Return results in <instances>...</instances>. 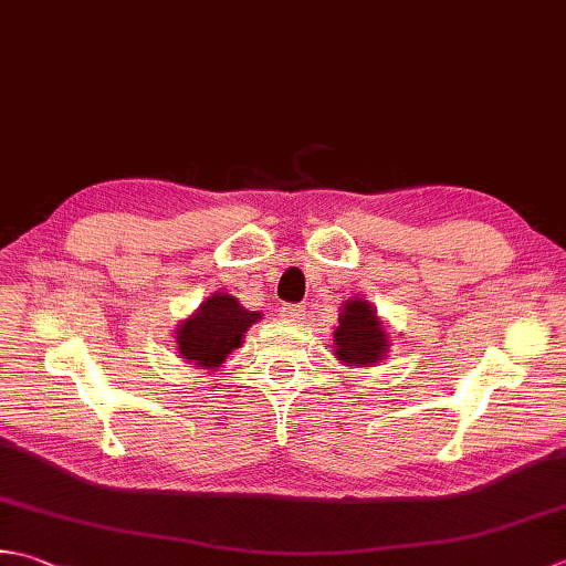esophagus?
<instances>
[{"instance_id": "34e87169", "label": "esophagus", "mask_w": 566, "mask_h": 566, "mask_svg": "<svg viewBox=\"0 0 566 566\" xmlns=\"http://www.w3.org/2000/svg\"><path fill=\"white\" fill-rule=\"evenodd\" d=\"M280 316L284 321H292V324H298L306 316V308L302 304H282L280 306Z\"/></svg>"}]
</instances>
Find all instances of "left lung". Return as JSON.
Listing matches in <instances>:
<instances>
[{
    "mask_svg": "<svg viewBox=\"0 0 566 566\" xmlns=\"http://www.w3.org/2000/svg\"><path fill=\"white\" fill-rule=\"evenodd\" d=\"M340 326L336 328V356L348 365H375L382 360L387 348V336L375 318L373 306L363 298L343 306Z\"/></svg>",
    "mask_w": 566,
    "mask_h": 566,
    "instance_id": "8db88e82",
    "label": "left lung"
}]
</instances>
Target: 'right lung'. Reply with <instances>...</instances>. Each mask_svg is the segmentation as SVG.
Wrapping results in <instances>:
<instances>
[{
    "mask_svg": "<svg viewBox=\"0 0 566 566\" xmlns=\"http://www.w3.org/2000/svg\"><path fill=\"white\" fill-rule=\"evenodd\" d=\"M258 318L260 314L248 312L230 294L210 296L198 308V314L184 321L176 331L179 353L196 368H220L228 353L240 348L242 334Z\"/></svg>",
    "mask_w": 566,
    "mask_h": 566,
    "instance_id": "add662e5",
    "label": "right lung"
}]
</instances>
